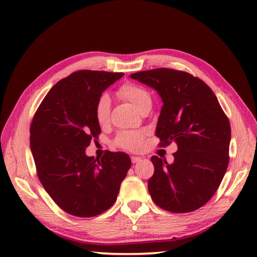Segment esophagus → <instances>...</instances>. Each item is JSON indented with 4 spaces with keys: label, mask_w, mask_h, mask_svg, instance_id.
<instances>
[{
    "label": "esophagus",
    "mask_w": 257,
    "mask_h": 257,
    "mask_svg": "<svg viewBox=\"0 0 257 257\" xmlns=\"http://www.w3.org/2000/svg\"><path fill=\"white\" fill-rule=\"evenodd\" d=\"M140 161H143V158H140V157H132V162L133 163H138Z\"/></svg>",
    "instance_id": "34e87169"
}]
</instances>
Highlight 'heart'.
<instances>
[{
  "instance_id": "1",
  "label": "heart",
  "mask_w": 257,
  "mask_h": 257,
  "mask_svg": "<svg viewBox=\"0 0 257 257\" xmlns=\"http://www.w3.org/2000/svg\"><path fill=\"white\" fill-rule=\"evenodd\" d=\"M117 95L122 99L129 101L135 109L140 111L145 107H151V96L149 91L143 86L136 84H124L117 91ZM111 108V99L108 95H102L98 99L95 108V116L99 124L109 121ZM144 132H121L116 139V144L123 149L138 151L144 147Z\"/></svg>"
}]
</instances>
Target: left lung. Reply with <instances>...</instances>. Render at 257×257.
Segmentation results:
<instances>
[{
	"instance_id": "8db88e82",
	"label": "left lung",
	"mask_w": 257,
	"mask_h": 257,
	"mask_svg": "<svg viewBox=\"0 0 257 257\" xmlns=\"http://www.w3.org/2000/svg\"><path fill=\"white\" fill-rule=\"evenodd\" d=\"M130 77L155 89L162 100L156 136L160 145L174 141L178 151L168 163L154 156L148 190L155 203L173 213L198 210L220 187L228 165L230 121L212 89L188 73L169 68Z\"/></svg>"
}]
</instances>
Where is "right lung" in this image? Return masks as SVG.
<instances>
[{
    "label": "right lung",
    "mask_w": 257,
    "mask_h": 257,
    "mask_svg": "<svg viewBox=\"0 0 257 257\" xmlns=\"http://www.w3.org/2000/svg\"><path fill=\"white\" fill-rule=\"evenodd\" d=\"M122 73L79 70L47 92L31 124V151L38 178L62 210L91 217L110 207L132 167L124 152L107 151L100 159L86 155L100 134L95 116L101 94Z\"/></svg>",
    "instance_id": "right-lung-1"
}]
</instances>
